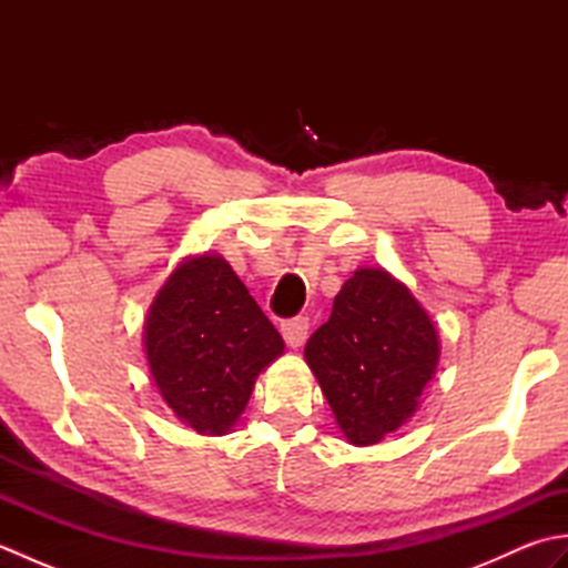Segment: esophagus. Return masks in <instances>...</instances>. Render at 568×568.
<instances>
[{"label":"esophagus","mask_w":568,"mask_h":568,"mask_svg":"<svg viewBox=\"0 0 568 568\" xmlns=\"http://www.w3.org/2000/svg\"><path fill=\"white\" fill-rule=\"evenodd\" d=\"M307 329H310V322L307 317H293V320H285L281 324V332H283V339L287 346H303L307 339Z\"/></svg>","instance_id":"obj_1"}]
</instances>
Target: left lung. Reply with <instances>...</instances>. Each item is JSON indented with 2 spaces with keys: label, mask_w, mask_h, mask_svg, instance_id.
Listing matches in <instances>:
<instances>
[{
  "label": "left lung",
  "mask_w": 568,
  "mask_h": 568,
  "mask_svg": "<svg viewBox=\"0 0 568 568\" xmlns=\"http://www.w3.org/2000/svg\"><path fill=\"white\" fill-rule=\"evenodd\" d=\"M439 334L407 287L358 268L310 336L305 361L348 444L371 446L403 427L439 364Z\"/></svg>",
  "instance_id": "left-lung-1"
}]
</instances>
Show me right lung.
Masks as SVG:
<instances>
[{
  "mask_svg": "<svg viewBox=\"0 0 568 568\" xmlns=\"http://www.w3.org/2000/svg\"><path fill=\"white\" fill-rule=\"evenodd\" d=\"M143 348L175 417L222 437L285 344L232 265L220 253H202L180 263L153 297Z\"/></svg>",
  "mask_w": 568,
  "mask_h": 568,
  "instance_id": "add662e5",
  "label": "right lung"
}]
</instances>
